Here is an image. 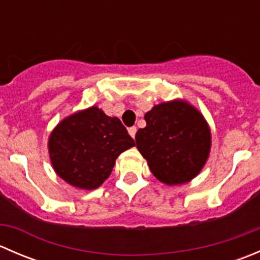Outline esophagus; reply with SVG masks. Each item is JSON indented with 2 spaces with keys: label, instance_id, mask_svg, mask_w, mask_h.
I'll use <instances>...</instances> for the list:
<instances>
[{
  "label": "esophagus",
  "instance_id": "esophagus-1",
  "mask_svg": "<svg viewBox=\"0 0 260 260\" xmlns=\"http://www.w3.org/2000/svg\"><path fill=\"white\" fill-rule=\"evenodd\" d=\"M128 133H129L131 137H132L133 140H135L136 133H137V127H131V128H128Z\"/></svg>",
  "mask_w": 260,
  "mask_h": 260
}]
</instances>
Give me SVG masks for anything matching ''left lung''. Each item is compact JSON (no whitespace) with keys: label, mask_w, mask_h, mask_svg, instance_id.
Instances as JSON below:
<instances>
[{"label":"left lung","mask_w":260,"mask_h":260,"mask_svg":"<svg viewBox=\"0 0 260 260\" xmlns=\"http://www.w3.org/2000/svg\"><path fill=\"white\" fill-rule=\"evenodd\" d=\"M145 119L146 127L136 133V145L153 176L170 186L198 176L211 147L204 115L187 102L175 99L154 106Z\"/></svg>","instance_id":"left-lung-1"}]
</instances>
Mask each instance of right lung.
<instances>
[{
    "mask_svg": "<svg viewBox=\"0 0 260 260\" xmlns=\"http://www.w3.org/2000/svg\"><path fill=\"white\" fill-rule=\"evenodd\" d=\"M133 146L122 122L95 106L62 119L49 137L50 161L57 176L84 190L99 187L117 157Z\"/></svg>",
    "mask_w": 260,
    "mask_h": 260,
    "instance_id": "obj_1",
    "label": "right lung"
}]
</instances>
